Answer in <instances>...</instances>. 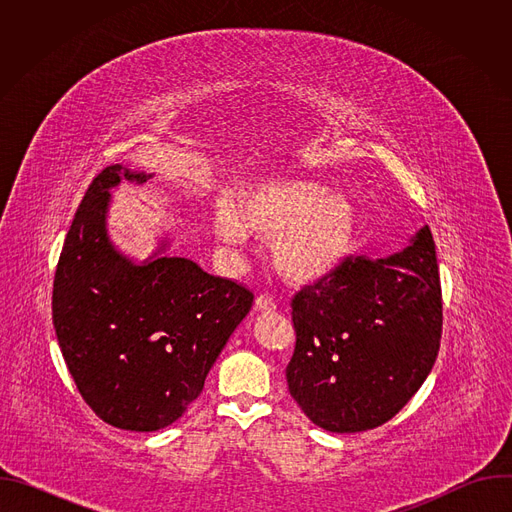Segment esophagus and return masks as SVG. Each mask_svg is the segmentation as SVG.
<instances>
[{"label":"esophagus","mask_w":512,"mask_h":512,"mask_svg":"<svg viewBox=\"0 0 512 512\" xmlns=\"http://www.w3.org/2000/svg\"><path fill=\"white\" fill-rule=\"evenodd\" d=\"M255 310H259V312H275L277 310V304H275V300L271 298V296H259L257 300H255Z\"/></svg>","instance_id":"1"}]
</instances>
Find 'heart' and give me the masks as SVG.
I'll return each instance as SVG.
<instances>
[{"label": "heart", "mask_w": 512, "mask_h": 512, "mask_svg": "<svg viewBox=\"0 0 512 512\" xmlns=\"http://www.w3.org/2000/svg\"><path fill=\"white\" fill-rule=\"evenodd\" d=\"M235 209L216 206L214 235L233 247L247 239V231L271 239L273 267L294 285L330 275L358 233V210L346 194L302 178L255 182L237 194Z\"/></svg>", "instance_id": "obj_1"}]
</instances>
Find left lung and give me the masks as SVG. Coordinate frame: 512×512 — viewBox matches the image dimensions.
Segmentation results:
<instances>
[{"mask_svg": "<svg viewBox=\"0 0 512 512\" xmlns=\"http://www.w3.org/2000/svg\"><path fill=\"white\" fill-rule=\"evenodd\" d=\"M289 395L322 429L356 433L395 417L427 379L442 338L435 243L423 227L387 259L346 257L291 300Z\"/></svg>", "mask_w": 512, "mask_h": 512, "instance_id": "1", "label": "left lung"}]
</instances>
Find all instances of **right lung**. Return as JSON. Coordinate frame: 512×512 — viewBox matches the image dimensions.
I'll use <instances>...</instances> for the list:
<instances>
[{
	"instance_id": "right-lung-1",
	"label": "right lung",
	"mask_w": 512,
	"mask_h": 512,
	"mask_svg": "<svg viewBox=\"0 0 512 512\" xmlns=\"http://www.w3.org/2000/svg\"><path fill=\"white\" fill-rule=\"evenodd\" d=\"M152 176L113 164L93 180L52 291L56 338L79 393L103 421L129 431H158L182 417L253 304L237 281L166 255L168 241L143 263L113 247L109 190Z\"/></svg>"
}]
</instances>
